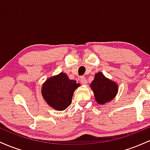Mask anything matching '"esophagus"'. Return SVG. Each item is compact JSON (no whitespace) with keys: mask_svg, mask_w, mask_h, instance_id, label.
I'll return each mask as SVG.
<instances>
[{"mask_svg":"<svg viewBox=\"0 0 150 150\" xmlns=\"http://www.w3.org/2000/svg\"><path fill=\"white\" fill-rule=\"evenodd\" d=\"M80 82H81V84H82V85H87V80H86L85 77H81V78H80Z\"/></svg>","mask_w":150,"mask_h":150,"instance_id":"1","label":"esophagus"}]
</instances>
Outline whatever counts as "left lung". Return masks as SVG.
Instances as JSON below:
<instances>
[{
    "label": "left lung",
    "instance_id": "left-lung-1",
    "mask_svg": "<svg viewBox=\"0 0 150 150\" xmlns=\"http://www.w3.org/2000/svg\"><path fill=\"white\" fill-rule=\"evenodd\" d=\"M90 87L97 104L104 105L114 99L118 91L116 82L107 78L101 72L96 73Z\"/></svg>",
    "mask_w": 150,
    "mask_h": 150
}]
</instances>
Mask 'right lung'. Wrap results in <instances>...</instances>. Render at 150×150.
Here are the masks:
<instances>
[{"label": "right lung", "instance_id": "add662e5", "mask_svg": "<svg viewBox=\"0 0 150 150\" xmlns=\"http://www.w3.org/2000/svg\"><path fill=\"white\" fill-rule=\"evenodd\" d=\"M80 85L70 80L64 73L48 78L42 87V97L47 104L57 111H63L71 104L74 92Z\"/></svg>", "mask_w": 150, "mask_h": 150}]
</instances>
